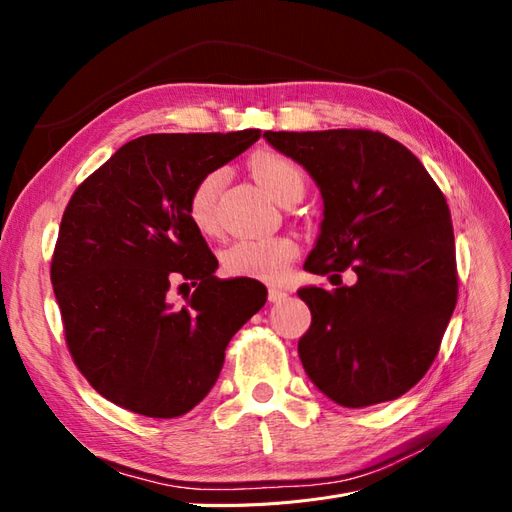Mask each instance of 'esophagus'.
<instances>
[{
    "label": "esophagus",
    "mask_w": 512,
    "mask_h": 512,
    "mask_svg": "<svg viewBox=\"0 0 512 512\" xmlns=\"http://www.w3.org/2000/svg\"><path fill=\"white\" fill-rule=\"evenodd\" d=\"M286 299H288V292H286V290L275 288V286L269 288V301H271V303H282V301H286Z\"/></svg>",
    "instance_id": "esophagus-1"
}]
</instances>
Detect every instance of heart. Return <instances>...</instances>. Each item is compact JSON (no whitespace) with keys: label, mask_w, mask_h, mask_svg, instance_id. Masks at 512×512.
Segmentation results:
<instances>
[{"label":"heart","mask_w":512,"mask_h":512,"mask_svg":"<svg viewBox=\"0 0 512 512\" xmlns=\"http://www.w3.org/2000/svg\"><path fill=\"white\" fill-rule=\"evenodd\" d=\"M254 179L267 190L271 198L284 205L290 198H301L305 190L303 170L280 153H258L250 160ZM224 181L222 170H211L198 179L188 198L190 222L200 232L215 230V200ZM299 245L290 237L239 239L228 245L222 254L226 273L235 277H252L260 282H282L290 262L297 258Z\"/></svg>","instance_id":"heart-1"}]
</instances>
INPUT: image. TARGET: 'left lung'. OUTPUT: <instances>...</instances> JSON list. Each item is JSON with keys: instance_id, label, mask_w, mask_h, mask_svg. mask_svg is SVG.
Listing matches in <instances>:
<instances>
[{"instance_id": "obj_1", "label": "left lung", "mask_w": 512, "mask_h": 512, "mask_svg": "<svg viewBox=\"0 0 512 512\" xmlns=\"http://www.w3.org/2000/svg\"><path fill=\"white\" fill-rule=\"evenodd\" d=\"M322 196L303 269L352 267L356 284L301 288L312 324L299 359L344 408L397 399L436 359L457 303L455 237L446 198L410 149L371 130L265 132Z\"/></svg>"}]
</instances>
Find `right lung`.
Instances as JSON below:
<instances>
[{
    "instance_id": "add662e5",
    "label": "right lung",
    "mask_w": 512,
    "mask_h": 512,
    "mask_svg": "<svg viewBox=\"0 0 512 512\" xmlns=\"http://www.w3.org/2000/svg\"><path fill=\"white\" fill-rule=\"evenodd\" d=\"M258 138L138 136L72 194L51 282L76 367L113 404L151 418L190 412L218 382L232 335L265 305L252 277H215L218 258L188 215L198 179ZM175 279L199 284L183 308L167 301Z\"/></svg>"
}]
</instances>
